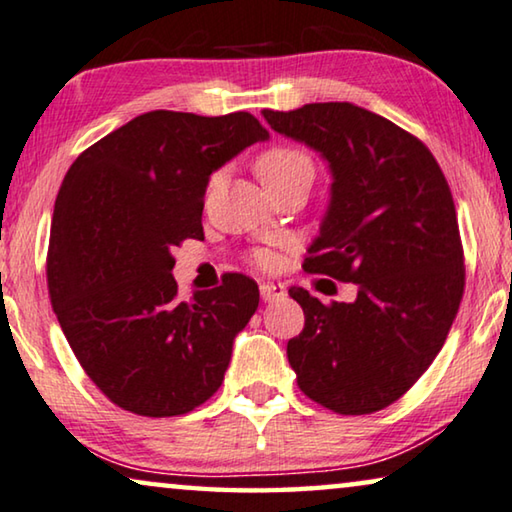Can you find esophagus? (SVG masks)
<instances>
[{
	"mask_svg": "<svg viewBox=\"0 0 512 512\" xmlns=\"http://www.w3.org/2000/svg\"><path fill=\"white\" fill-rule=\"evenodd\" d=\"M286 295V288L281 284H274V281H263L261 284V298L263 302H274L281 300Z\"/></svg>",
	"mask_w": 512,
	"mask_h": 512,
	"instance_id": "esophagus-1",
	"label": "esophagus"
}]
</instances>
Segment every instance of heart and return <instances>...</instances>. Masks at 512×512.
Masks as SVG:
<instances>
[{"instance_id": "obj_1", "label": "heart", "mask_w": 512, "mask_h": 512, "mask_svg": "<svg viewBox=\"0 0 512 512\" xmlns=\"http://www.w3.org/2000/svg\"><path fill=\"white\" fill-rule=\"evenodd\" d=\"M256 170L268 189L295 180V177H314V164H311L309 154L288 145L265 150L256 161ZM261 261H268V256H261Z\"/></svg>"}]
</instances>
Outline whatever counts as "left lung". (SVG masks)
Here are the masks:
<instances>
[{
	"mask_svg": "<svg viewBox=\"0 0 512 512\" xmlns=\"http://www.w3.org/2000/svg\"><path fill=\"white\" fill-rule=\"evenodd\" d=\"M272 131L318 152L330 198L307 272L358 284L353 302L288 295L305 328L286 346L300 390L362 416L404 395L446 342L464 293L455 203L432 152L355 103L263 110Z\"/></svg>",
	"mask_w": 512,
	"mask_h": 512,
	"instance_id": "1",
	"label": "left lung"
}]
</instances>
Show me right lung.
<instances>
[{
  "label": "right lung",
  "mask_w": 512,
  "mask_h": 512,
  "mask_svg": "<svg viewBox=\"0 0 512 512\" xmlns=\"http://www.w3.org/2000/svg\"><path fill=\"white\" fill-rule=\"evenodd\" d=\"M270 133L249 113L152 110L80 154L59 189L48 249L50 302L87 376L138 416L194 411L219 390L258 286L177 298L173 249L203 238L214 170Z\"/></svg>",
  "instance_id": "right-lung-1"
}]
</instances>
